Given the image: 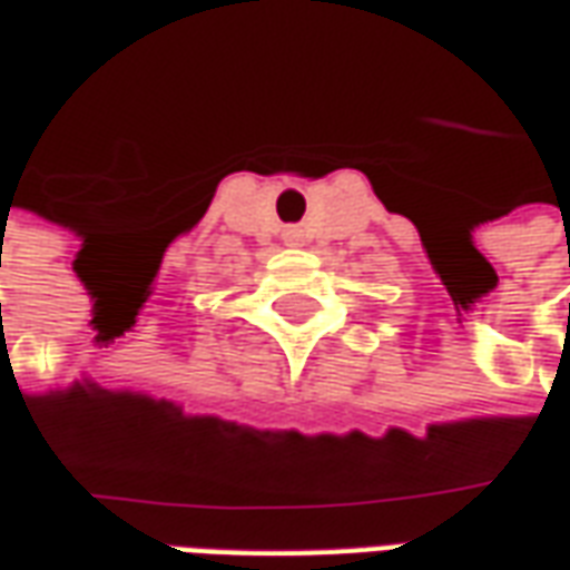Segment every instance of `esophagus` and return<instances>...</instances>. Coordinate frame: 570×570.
<instances>
[{"instance_id": "esophagus-1", "label": "esophagus", "mask_w": 570, "mask_h": 570, "mask_svg": "<svg viewBox=\"0 0 570 570\" xmlns=\"http://www.w3.org/2000/svg\"><path fill=\"white\" fill-rule=\"evenodd\" d=\"M282 239H285V245H288V248H301V245H304V233H301L297 227H292L282 233Z\"/></svg>"}]
</instances>
